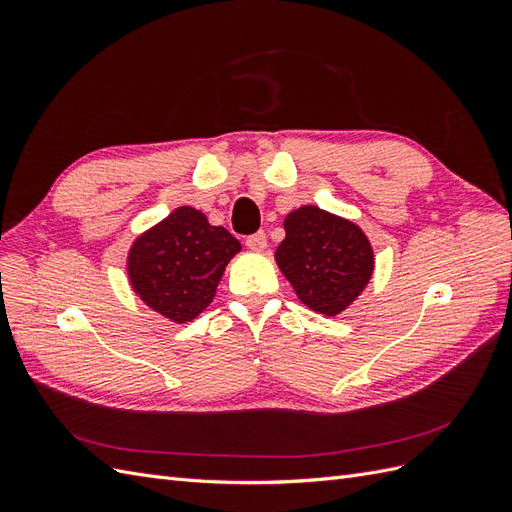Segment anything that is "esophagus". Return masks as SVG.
Instances as JSON below:
<instances>
[{
  "mask_svg": "<svg viewBox=\"0 0 512 512\" xmlns=\"http://www.w3.org/2000/svg\"><path fill=\"white\" fill-rule=\"evenodd\" d=\"M245 243L252 252H265L267 250V235H265V232H256V235L247 237Z\"/></svg>",
  "mask_w": 512,
  "mask_h": 512,
  "instance_id": "esophagus-1",
  "label": "esophagus"
}]
</instances>
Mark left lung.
I'll list each match as a JSON object with an SVG mask.
<instances>
[{
    "instance_id": "1",
    "label": "left lung",
    "mask_w": 512,
    "mask_h": 512,
    "mask_svg": "<svg viewBox=\"0 0 512 512\" xmlns=\"http://www.w3.org/2000/svg\"><path fill=\"white\" fill-rule=\"evenodd\" d=\"M275 262L301 303L322 316L342 314L374 273V247L359 224L316 205L286 215Z\"/></svg>"
}]
</instances>
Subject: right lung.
Masks as SVG:
<instances>
[{"mask_svg": "<svg viewBox=\"0 0 512 512\" xmlns=\"http://www.w3.org/2000/svg\"><path fill=\"white\" fill-rule=\"evenodd\" d=\"M241 243L190 205L138 235L128 252V282L136 297L170 322L203 314Z\"/></svg>", "mask_w": 512, "mask_h": 512, "instance_id": "1", "label": "right lung"}]
</instances>
